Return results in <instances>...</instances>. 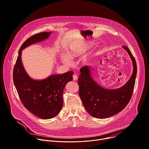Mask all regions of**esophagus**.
<instances>
[{
  "label": "esophagus",
  "instance_id": "esophagus-1",
  "mask_svg": "<svg viewBox=\"0 0 149 149\" xmlns=\"http://www.w3.org/2000/svg\"><path fill=\"white\" fill-rule=\"evenodd\" d=\"M73 80H74V81L77 80V79H78L77 76L76 74H73Z\"/></svg>",
  "mask_w": 149,
  "mask_h": 149
}]
</instances>
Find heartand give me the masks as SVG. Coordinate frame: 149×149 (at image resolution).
Masks as SVG:
<instances>
[{
  "mask_svg": "<svg viewBox=\"0 0 149 149\" xmlns=\"http://www.w3.org/2000/svg\"><path fill=\"white\" fill-rule=\"evenodd\" d=\"M92 44L93 43H92L91 42H88L86 45H84L83 47H79V48L72 47L68 51V54L70 56V57L72 58L76 57H78L81 55L82 54H83L84 53H85L86 50H87L92 46ZM62 61L65 63H66V64H68L70 63V60L66 55H63L62 56Z\"/></svg>",
  "mask_w": 149,
  "mask_h": 149,
  "instance_id": "heart-1",
  "label": "heart"
}]
</instances>
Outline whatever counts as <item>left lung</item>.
I'll return each mask as SVG.
<instances>
[{"label":"left lung","mask_w":149,"mask_h":149,"mask_svg":"<svg viewBox=\"0 0 149 149\" xmlns=\"http://www.w3.org/2000/svg\"><path fill=\"white\" fill-rule=\"evenodd\" d=\"M129 53L133 65V73L122 87L107 89L99 85L91 75L92 67L85 66L80 69L78 79L79 96L86 111L92 116L104 118L114 116L123 110L132 97L137 74L134 57L127 46H122Z\"/></svg>","instance_id":"8db88e82"}]
</instances>
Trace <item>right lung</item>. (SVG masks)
<instances>
[{
    "instance_id": "1",
    "label": "right lung",
    "mask_w": 149,
    "mask_h": 149,
    "mask_svg": "<svg viewBox=\"0 0 149 149\" xmlns=\"http://www.w3.org/2000/svg\"><path fill=\"white\" fill-rule=\"evenodd\" d=\"M51 33L36 34L22 44L13 73L14 84L23 104L29 111L43 119L53 118L60 112L63 105V90L66 84L73 80L74 73L70 71L50 75L42 80H34L26 72L21 55L24 49L46 40Z\"/></svg>"
}]
</instances>
